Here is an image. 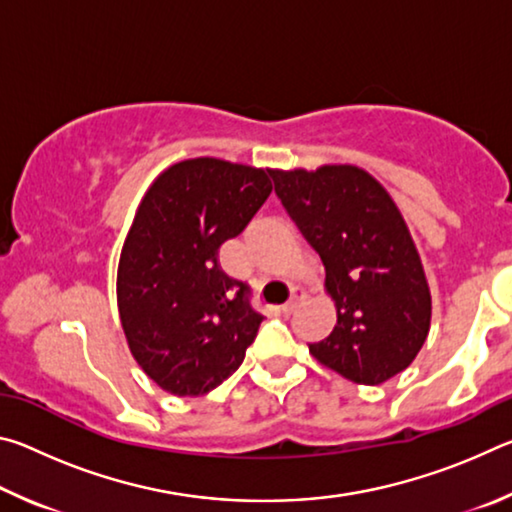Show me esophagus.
I'll use <instances>...</instances> for the list:
<instances>
[{
	"mask_svg": "<svg viewBox=\"0 0 512 512\" xmlns=\"http://www.w3.org/2000/svg\"><path fill=\"white\" fill-rule=\"evenodd\" d=\"M302 300V293L300 291H293V296H291V300L287 302V305H282L280 307V311H282V314L284 316H291L293 314V311H296L298 309V302Z\"/></svg>",
	"mask_w": 512,
	"mask_h": 512,
	"instance_id": "esophagus-1",
	"label": "esophagus"
}]
</instances>
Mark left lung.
Segmentation results:
<instances>
[{
  "label": "left lung",
  "instance_id": "8db88e82",
  "mask_svg": "<svg viewBox=\"0 0 512 512\" xmlns=\"http://www.w3.org/2000/svg\"><path fill=\"white\" fill-rule=\"evenodd\" d=\"M275 194L325 264L336 325L309 352L354 384L409 368L427 341L431 296L409 228L375 178L339 164L271 171Z\"/></svg>",
  "mask_w": 512,
  "mask_h": 512
}]
</instances>
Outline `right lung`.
Returning <instances> with one entry per match:
<instances>
[{
    "mask_svg": "<svg viewBox=\"0 0 512 512\" xmlns=\"http://www.w3.org/2000/svg\"><path fill=\"white\" fill-rule=\"evenodd\" d=\"M271 171L216 158L173 164L146 192L117 271L135 361L164 391L205 395L235 372L264 316L221 271L219 248L271 196Z\"/></svg>",
    "mask_w": 512,
    "mask_h": 512,
    "instance_id": "1",
    "label": "right lung"
}]
</instances>
